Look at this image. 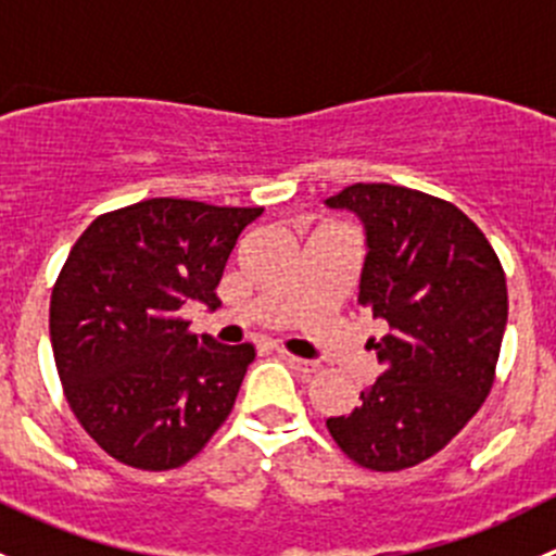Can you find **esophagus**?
Segmentation results:
<instances>
[{"label":"esophagus","mask_w":556,"mask_h":556,"mask_svg":"<svg viewBox=\"0 0 556 556\" xmlns=\"http://www.w3.org/2000/svg\"><path fill=\"white\" fill-rule=\"evenodd\" d=\"M279 357H282V361L288 363V366L293 368V371L304 374V377H312V374L319 371V363L306 361V357H295V355H290V352H285V350L279 352Z\"/></svg>","instance_id":"1"}]
</instances>
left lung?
I'll use <instances>...</instances> for the list:
<instances>
[{
	"mask_svg": "<svg viewBox=\"0 0 556 556\" xmlns=\"http://www.w3.org/2000/svg\"><path fill=\"white\" fill-rule=\"evenodd\" d=\"M366 226L357 304L384 319L382 377L328 433L361 468H414L470 422L495 384L508 319L506 271L481 228L444 199L387 182L330 195Z\"/></svg>",
	"mask_w": 556,
	"mask_h": 556,
	"instance_id": "8db88e82",
	"label": "left lung"
}]
</instances>
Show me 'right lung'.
<instances>
[{
	"instance_id": "add662e5",
	"label": "right lung",
	"mask_w": 556,
	"mask_h": 556,
	"mask_svg": "<svg viewBox=\"0 0 556 556\" xmlns=\"http://www.w3.org/2000/svg\"><path fill=\"white\" fill-rule=\"evenodd\" d=\"M263 206L144 199L86 228L50 295V344L77 422L117 463L193 459L237 403L255 346L190 333L188 301L220 304L226 263Z\"/></svg>"
}]
</instances>
